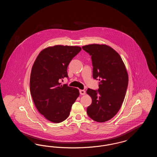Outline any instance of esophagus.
Wrapping results in <instances>:
<instances>
[{
	"label": "esophagus",
	"mask_w": 157,
	"mask_h": 157,
	"mask_svg": "<svg viewBox=\"0 0 157 157\" xmlns=\"http://www.w3.org/2000/svg\"><path fill=\"white\" fill-rule=\"evenodd\" d=\"M79 92H80V94L81 95H84L85 94V90H79Z\"/></svg>",
	"instance_id": "obj_1"
}]
</instances>
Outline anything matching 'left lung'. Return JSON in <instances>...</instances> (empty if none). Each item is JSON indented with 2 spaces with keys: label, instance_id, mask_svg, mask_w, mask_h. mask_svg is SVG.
<instances>
[{
  "label": "left lung",
  "instance_id": "obj_1",
  "mask_svg": "<svg viewBox=\"0 0 157 157\" xmlns=\"http://www.w3.org/2000/svg\"><path fill=\"white\" fill-rule=\"evenodd\" d=\"M82 48L91 56L93 78L99 81L98 90H86L92 100L87 113L94 121L104 122L112 118L122 104L128 84L127 69L118 53L108 45L91 44Z\"/></svg>",
  "mask_w": 157,
  "mask_h": 157
}]
</instances>
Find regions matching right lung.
I'll list each match as a JSON object with an SVG mask.
<instances>
[{"label": "right lung", "mask_w": 157, "mask_h": 157, "mask_svg": "<svg viewBox=\"0 0 157 157\" xmlns=\"http://www.w3.org/2000/svg\"><path fill=\"white\" fill-rule=\"evenodd\" d=\"M81 51L76 46L48 47L39 53L32 67L30 90L33 102L39 113L54 123L67 118L79 95L77 88L62 85L60 81L68 78L67 66Z\"/></svg>", "instance_id": "add662e5"}]
</instances>
